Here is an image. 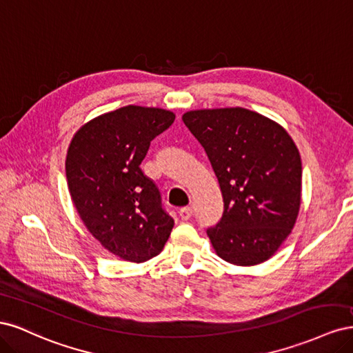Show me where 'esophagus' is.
Here are the masks:
<instances>
[{
	"label": "esophagus",
	"instance_id": "34e87169",
	"mask_svg": "<svg viewBox=\"0 0 353 353\" xmlns=\"http://www.w3.org/2000/svg\"><path fill=\"white\" fill-rule=\"evenodd\" d=\"M191 216H193V208H183L179 210V218L183 221H188Z\"/></svg>",
	"mask_w": 353,
	"mask_h": 353
}]
</instances>
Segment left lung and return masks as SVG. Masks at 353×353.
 <instances>
[{"mask_svg":"<svg viewBox=\"0 0 353 353\" xmlns=\"http://www.w3.org/2000/svg\"><path fill=\"white\" fill-rule=\"evenodd\" d=\"M205 148L223 197L208 237L221 259L237 266L268 261L292 232L302 201L301 153L284 128L243 108L183 114Z\"/></svg>","mask_w":353,"mask_h":353,"instance_id":"1","label":"left lung"}]
</instances>
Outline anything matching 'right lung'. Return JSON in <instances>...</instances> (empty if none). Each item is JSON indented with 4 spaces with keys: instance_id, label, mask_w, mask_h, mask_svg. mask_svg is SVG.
<instances>
[{
    "instance_id": "right-lung-1",
    "label": "right lung",
    "mask_w": 353,
    "mask_h": 353,
    "mask_svg": "<svg viewBox=\"0 0 353 353\" xmlns=\"http://www.w3.org/2000/svg\"><path fill=\"white\" fill-rule=\"evenodd\" d=\"M170 110L125 105L74 132L66 154L69 193L83 225L116 258L141 263L162 252L174 219L140 168L150 141L174 123Z\"/></svg>"
}]
</instances>
